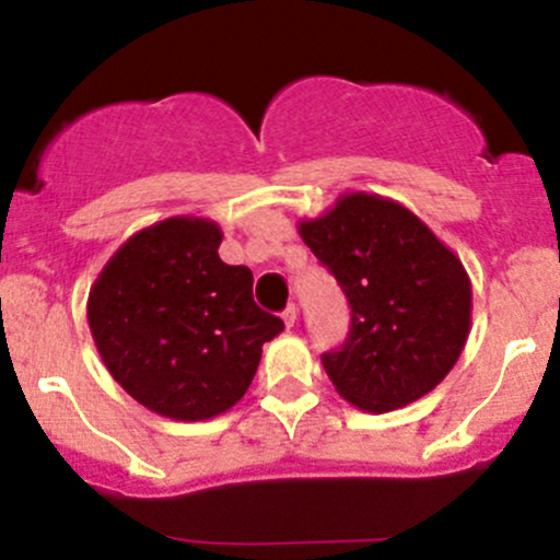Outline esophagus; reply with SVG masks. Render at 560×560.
Returning a JSON list of instances; mask_svg holds the SVG:
<instances>
[{"label":"esophagus","mask_w":560,"mask_h":560,"mask_svg":"<svg viewBox=\"0 0 560 560\" xmlns=\"http://www.w3.org/2000/svg\"><path fill=\"white\" fill-rule=\"evenodd\" d=\"M281 316H284V325H287V327H295V325H298V308H295V303L287 305L284 314H281Z\"/></svg>","instance_id":"obj_1"}]
</instances>
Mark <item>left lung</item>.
<instances>
[{"mask_svg": "<svg viewBox=\"0 0 560 560\" xmlns=\"http://www.w3.org/2000/svg\"><path fill=\"white\" fill-rule=\"evenodd\" d=\"M300 235L349 298V338L322 354L340 397L388 413L432 392L469 335L472 287L462 260L413 211L368 192L303 220Z\"/></svg>", "mask_w": 560, "mask_h": 560, "instance_id": "1", "label": "left lung"}]
</instances>
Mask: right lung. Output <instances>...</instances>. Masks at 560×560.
<instances>
[{"label":"right lung","mask_w":560,"mask_h":560,"mask_svg":"<svg viewBox=\"0 0 560 560\" xmlns=\"http://www.w3.org/2000/svg\"><path fill=\"white\" fill-rule=\"evenodd\" d=\"M220 244L214 222L168 217L131 235L88 295V325L112 378L166 419L231 410L262 343L284 329L252 298V270L220 260Z\"/></svg>","instance_id":"obj_1"}]
</instances>
